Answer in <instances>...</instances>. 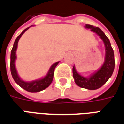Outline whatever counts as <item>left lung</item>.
<instances>
[{
	"instance_id": "1",
	"label": "left lung",
	"mask_w": 124,
	"mask_h": 124,
	"mask_svg": "<svg viewBox=\"0 0 124 124\" xmlns=\"http://www.w3.org/2000/svg\"><path fill=\"white\" fill-rule=\"evenodd\" d=\"M85 28L90 29L91 31L99 36L101 39L103 41L105 46V61L99 70L88 77L82 76L78 73L75 65H73V76L75 82L78 86L88 90H96L104 85L112 76L115 68L114 52L109 38L99 28L88 24H86Z\"/></svg>"
}]
</instances>
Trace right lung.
Instances as JSON below:
<instances>
[{
  "instance_id": "add662e5",
  "label": "right lung",
  "mask_w": 124,
  "mask_h": 124,
  "mask_svg": "<svg viewBox=\"0 0 124 124\" xmlns=\"http://www.w3.org/2000/svg\"><path fill=\"white\" fill-rule=\"evenodd\" d=\"M29 28H30V27L25 29L18 36L17 38H16V40H15L13 48L11 50V53L10 67H11V72L13 78L19 86L21 87L22 88H23L25 90L28 91V92L37 93V92H40V91H42L45 88H46L52 83L53 80L54 71V69H55L56 66L59 63V61L51 65V67H50L48 71L47 74L42 78H40L39 80L31 81V82H25V81L21 80L19 76V75H18L16 67H15V60H16V58H17V57H16V51H17V48L18 41L20 39L21 36L24 34L25 31L28 30Z\"/></svg>"
}]
</instances>
